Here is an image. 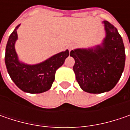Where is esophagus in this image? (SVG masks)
<instances>
[{
    "instance_id": "34e87169",
    "label": "esophagus",
    "mask_w": 130,
    "mask_h": 130,
    "mask_svg": "<svg viewBox=\"0 0 130 130\" xmlns=\"http://www.w3.org/2000/svg\"><path fill=\"white\" fill-rule=\"evenodd\" d=\"M74 47V45L72 44V45H69L68 48H69V51H72V50Z\"/></svg>"
}]
</instances>
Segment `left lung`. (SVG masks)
I'll list each match as a JSON object with an SVG mask.
<instances>
[{
  "label": "left lung",
  "instance_id": "1",
  "mask_svg": "<svg viewBox=\"0 0 130 130\" xmlns=\"http://www.w3.org/2000/svg\"><path fill=\"white\" fill-rule=\"evenodd\" d=\"M106 38L101 45L93 48H78L70 53L74 58L73 70L84 91L102 93L111 90L122 76L125 64L122 38L117 28L103 21Z\"/></svg>",
  "mask_w": 130,
  "mask_h": 130
}]
</instances>
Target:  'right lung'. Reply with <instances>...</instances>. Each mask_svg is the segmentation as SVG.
Returning a JSON list of instances; mask_svg holds the SVG:
<instances>
[{
	"mask_svg": "<svg viewBox=\"0 0 130 130\" xmlns=\"http://www.w3.org/2000/svg\"><path fill=\"white\" fill-rule=\"evenodd\" d=\"M20 25V24H19ZM18 25L9 36L5 55L7 71L13 82L22 91L29 93H41L48 90L55 79V74L69 55V51L57 53L45 61L28 65L19 61L15 51L17 40Z\"/></svg>",
	"mask_w": 130,
	"mask_h": 130,
	"instance_id": "obj_1",
	"label": "right lung"
}]
</instances>
